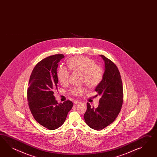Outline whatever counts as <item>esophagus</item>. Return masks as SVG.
Listing matches in <instances>:
<instances>
[{"instance_id":"1","label":"esophagus","mask_w":157,"mask_h":157,"mask_svg":"<svg viewBox=\"0 0 157 157\" xmlns=\"http://www.w3.org/2000/svg\"><path fill=\"white\" fill-rule=\"evenodd\" d=\"M80 101H79V100H74V103L75 104H77L79 103Z\"/></svg>"}]
</instances>
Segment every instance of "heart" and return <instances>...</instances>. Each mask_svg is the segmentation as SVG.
<instances>
[{"label":"heart","instance_id":"heart-1","mask_svg":"<svg viewBox=\"0 0 157 157\" xmlns=\"http://www.w3.org/2000/svg\"><path fill=\"white\" fill-rule=\"evenodd\" d=\"M67 66L71 71L81 73L82 80L90 88H94L100 84L103 78V70L99 65H96L95 61L84 56H76L71 58L67 62ZM70 71L65 66H61L57 72L58 79L59 83L65 86L69 82ZM86 91L83 87H74L70 90L73 95H82Z\"/></svg>","mask_w":157,"mask_h":157}]
</instances>
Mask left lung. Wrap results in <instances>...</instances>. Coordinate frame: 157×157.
<instances>
[{
    "mask_svg": "<svg viewBox=\"0 0 157 157\" xmlns=\"http://www.w3.org/2000/svg\"><path fill=\"white\" fill-rule=\"evenodd\" d=\"M103 78L96 86V92L100 96L99 104L95 108L87 103L84 115L85 121L95 130H102L113 122L121 111L123 102V88L120 74L116 65L103 55Z\"/></svg>",
    "mask_w": 157,
    "mask_h": 157,
    "instance_id": "8db88e82",
    "label": "left lung"
}]
</instances>
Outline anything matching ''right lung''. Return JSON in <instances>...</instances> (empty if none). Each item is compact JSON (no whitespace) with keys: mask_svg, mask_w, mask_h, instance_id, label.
Segmentation results:
<instances>
[{"mask_svg":"<svg viewBox=\"0 0 157 157\" xmlns=\"http://www.w3.org/2000/svg\"><path fill=\"white\" fill-rule=\"evenodd\" d=\"M64 57V55L58 54L39 62L32 72L27 90L28 105L33 117L51 130L64 123L73 105L70 100L58 103L54 96V89H57L58 63Z\"/></svg>","mask_w":157,"mask_h":157,"instance_id":"1","label":"right lung"}]
</instances>
